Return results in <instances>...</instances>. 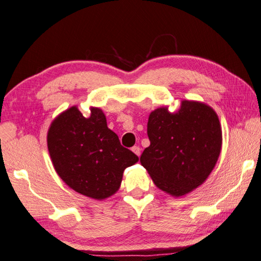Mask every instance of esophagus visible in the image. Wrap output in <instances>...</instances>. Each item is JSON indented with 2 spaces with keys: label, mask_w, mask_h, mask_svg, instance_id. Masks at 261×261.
Masks as SVG:
<instances>
[{
  "label": "esophagus",
  "mask_w": 261,
  "mask_h": 261,
  "mask_svg": "<svg viewBox=\"0 0 261 261\" xmlns=\"http://www.w3.org/2000/svg\"><path fill=\"white\" fill-rule=\"evenodd\" d=\"M132 151H134V153H135L137 156H140V154H141V149H140V147H138V146L132 147Z\"/></svg>",
  "instance_id": "34e87169"
}]
</instances>
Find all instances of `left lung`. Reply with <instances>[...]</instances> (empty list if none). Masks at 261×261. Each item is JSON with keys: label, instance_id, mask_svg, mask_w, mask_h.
<instances>
[{"label": "left lung", "instance_id": "1", "mask_svg": "<svg viewBox=\"0 0 261 261\" xmlns=\"http://www.w3.org/2000/svg\"><path fill=\"white\" fill-rule=\"evenodd\" d=\"M149 147L140 163L155 186L173 197L200 187L219 159L222 131L216 111L205 102L181 100L176 112L168 106L150 112Z\"/></svg>", "mask_w": 261, "mask_h": 261}]
</instances>
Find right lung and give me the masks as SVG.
<instances>
[{"label": "right lung", "mask_w": 261, "mask_h": 261, "mask_svg": "<svg viewBox=\"0 0 261 261\" xmlns=\"http://www.w3.org/2000/svg\"><path fill=\"white\" fill-rule=\"evenodd\" d=\"M51 162L61 180L76 193L102 201L121 186L123 172L139 159L121 146L99 107L88 117L72 106L54 118L46 135Z\"/></svg>", "instance_id": "right-lung-1"}]
</instances>
